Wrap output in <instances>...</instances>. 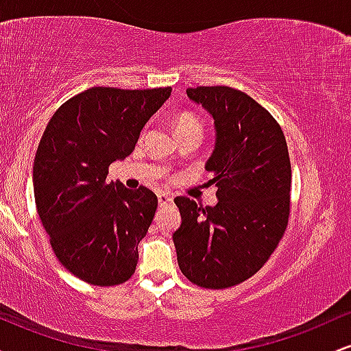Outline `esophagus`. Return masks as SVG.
<instances>
[{"label":"esophagus","mask_w":351,"mask_h":351,"mask_svg":"<svg viewBox=\"0 0 351 351\" xmlns=\"http://www.w3.org/2000/svg\"><path fill=\"white\" fill-rule=\"evenodd\" d=\"M158 204L160 206H167V204L173 203V196L168 195V193H158Z\"/></svg>","instance_id":"esophagus-1"}]
</instances>
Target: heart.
Returning a JSON list of instances; mask_svg holds the SVG:
<instances>
[{
	"label": "heart",
	"mask_w": 351,
	"mask_h": 351,
	"mask_svg": "<svg viewBox=\"0 0 351 351\" xmlns=\"http://www.w3.org/2000/svg\"><path fill=\"white\" fill-rule=\"evenodd\" d=\"M175 130L176 134H183V132L189 130L203 132V125H201L198 117H195L193 114H181L178 119L175 120Z\"/></svg>",
	"instance_id": "1"
}]
</instances>
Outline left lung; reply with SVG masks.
Masks as SVG:
<instances>
[{"label": "left lung", "mask_w": 351, "mask_h": 351, "mask_svg": "<svg viewBox=\"0 0 351 351\" xmlns=\"http://www.w3.org/2000/svg\"><path fill=\"white\" fill-rule=\"evenodd\" d=\"M215 120L206 171L215 206L175 198L181 224L173 243L183 276L206 289L241 284L267 263L287 228L291 160L279 123L244 92L228 86L186 88Z\"/></svg>", "instance_id": "1"}]
</instances>
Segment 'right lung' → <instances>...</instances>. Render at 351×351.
<instances>
[{"label": "right lung", "instance_id": "obj_1", "mask_svg": "<svg viewBox=\"0 0 351 351\" xmlns=\"http://www.w3.org/2000/svg\"><path fill=\"white\" fill-rule=\"evenodd\" d=\"M171 87H92L67 100L44 130L33 167L34 199L59 263L92 285L134 276L138 243L158 199L152 189L108 181V167L135 150Z\"/></svg>", "mask_w": 351, "mask_h": 351}]
</instances>
